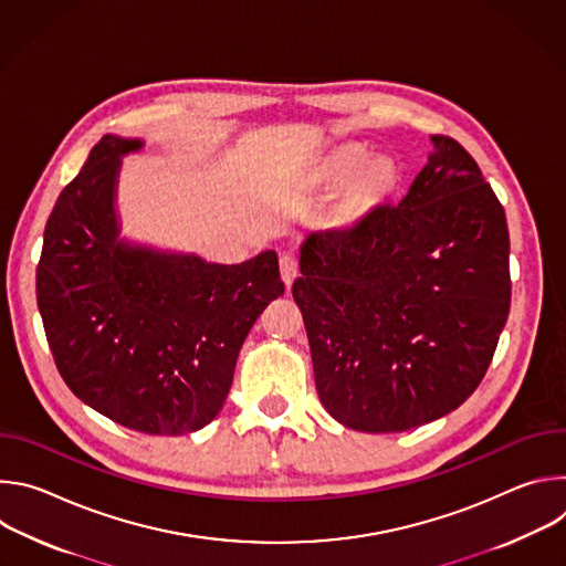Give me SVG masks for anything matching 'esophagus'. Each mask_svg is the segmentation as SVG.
<instances>
[{"instance_id":"esophagus-1","label":"esophagus","mask_w":566,"mask_h":566,"mask_svg":"<svg viewBox=\"0 0 566 566\" xmlns=\"http://www.w3.org/2000/svg\"><path fill=\"white\" fill-rule=\"evenodd\" d=\"M280 273H282V280H284V284L286 286H291L293 284V280L297 277V273H300V264H297V258L295 255H282L280 258Z\"/></svg>"}]
</instances>
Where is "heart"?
<instances>
[{
  "label": "heart",
  "mask_w": 566,
  "mask_h": 566,
  "mask_svg": "<svg viewBox=\"0 0 566 566\" xmlns=\"http://www.w3.org/2000/svg\"><path fill=\"white\" fill-rule=\"evenodd\" d=\"M369 149L363 145H345L334 154L329 164V177L338 184L359 175L349 195L352 208H367L382 201L398 188L402 179L400 166L394 158L378 156L369 160Z\"/></svg>",
  "instance_id": "b5f03b06"
}]
</instances>
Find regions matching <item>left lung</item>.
Returning a JSON list of instances; mask_svg holds the SVG:
<instances>
[{"mask_svg":"<svg viewBox=\"0 0 566 566\" xmlns=\"http://www.w3.org/2000/svg\"><path fill=\"white\" fill-rule=\"evenodd\" d=\"M398 203L313 232L293 282L325 410L358 432H406L476 389L511 308L509 226L450 136Z\"/></svg>","mask_w":566,"mask_h":566,"instance_id":"obj_1","label":"left lung"}]
</instances>
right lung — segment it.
Wrapping results in <instances>:
<instances>
[{"label": "right lung", "mask_w": 566, "mask_h": 566, "mask_svg": "<svg viewBox=\"0 0 566 566\" xmlns=\"http://www.w3.org/2000/svg\"><path fill=\"white\" fill-rule=\"evenodd\" d=\"M138 147L105 136L60 192L38 306L55 367L80 400L129 430L177 437L219 415L239 349L284 282L275 251L223 266L116 241V170Z\"/></svg>", "instance_id": "1"}]
</instances>
